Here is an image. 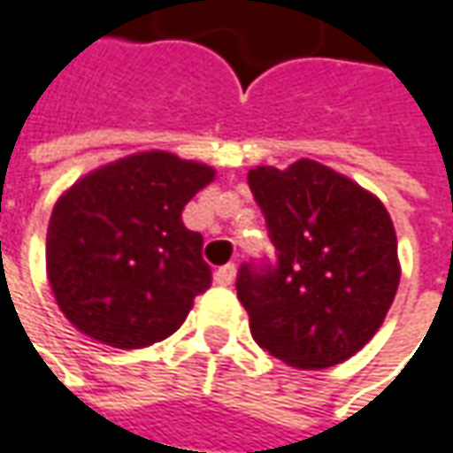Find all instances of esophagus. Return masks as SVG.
Listing matches in <instances>:
<instances>
[{"label": "esophagus", "mask_w": 453, "mask_h": 453, "mask_svg": "<svg viewBox=\"0 0 453 453\" xmlns=\"http://www.w3.org/2000/svg\"><path fill=\"white\" fill-rule=\"evenodd\" d=\"M233 281H235V265L233 264H227L215 271V284L218 286H230Z\"/></svg>", "instance_id": "obj_1"}]
</instances>
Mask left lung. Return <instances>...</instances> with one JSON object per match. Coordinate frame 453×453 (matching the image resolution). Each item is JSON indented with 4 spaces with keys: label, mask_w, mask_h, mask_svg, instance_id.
Masks as SVG:
<instances>
[{
    "label": "left lung",
    "mask_w": 453,
    "mask_h": 453,
    "mask_svg": "<svg viewBox=\"0 0 453 453\" xmlns=\"http://www.w3.org/2000/svg\"><path fill=\"white\" fill-rule=\"evenodd\" d=\"M276 264H243L238 299L268 355L302 370L349 360L375 337L401 281L398 238L385 205L314 159L256 167Z\"/></svg>",
    "instance_id": "obj_1"
}]
</instances>
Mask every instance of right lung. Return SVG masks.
Instances as JSON below:
<instances>
[{
  "label": "right lung",
  "instance_id": "add662e5",
  "mask_svg": "<svg viewBox=\"0 0 453 453\" xmlns=\"http://www.w3.org/2000/svg\"><path fill=\"white\" fill-rule=\"evenodd\" d=\"M215 169L139 151L60 195L48 226V281L60 311L96 342L139 349L188 319L212 273L182 210Z\"/></svg>",
  "mask_w": 453,
  "mask_h": 453
}]
</instances>
